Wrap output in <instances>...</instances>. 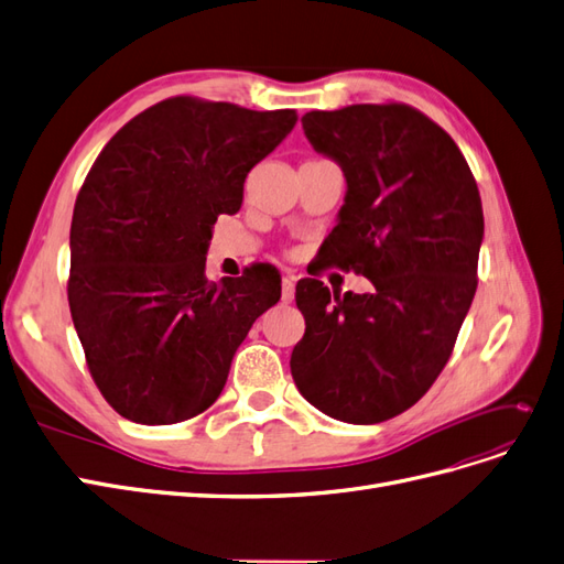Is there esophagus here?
Instances as JSON below:
<instances>
[{
	"label": "esophagus",
	"instance_id": "esophagus-1",
	"mask_svg": "<svg viewBox=\"0 0 564 564\" xmlns=\"http://www.w3.org/2000/svg\"><path fill=\"white\" fill-rule=\"evenodd\" d=\"M296 294V278L294 275H284L282 278V301L292 303Z\"/></svg>",
	"mask_w": 564,
	"mask_h": 564
}]
</instances>
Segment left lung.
I'll list each match as a JSON object with an SVG mask.
<instances>
[{"mask_svg":"<svg viewBox=\"0 0 564 564\" xmlns=\"http://www.w3.org/2000/svg\"><path fill=\"white\" fill-rule=\"evenodd\" d=\"M303 133L346 176L327 263L369 294L296 284L305 334L292 352L301 395L346 423H381L416 404L445 369L477 289L482 202L452 135L402 106L303 115Z\"/></svg>","mask_w":564,"mask_h":564,"instance_id":"8db88e82","label":"left lung"}]
</instances>
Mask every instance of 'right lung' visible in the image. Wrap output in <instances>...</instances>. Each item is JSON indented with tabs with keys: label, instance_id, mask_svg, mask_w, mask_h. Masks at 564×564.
<instances>
[{
	"label": "right lung",
	"instance_id": "add662e5",
	"mask_svg": "<svg viewBox=\"0 0 564 564\" xmlns=\"http://www.w3.org/2000/svg\"><path fill=\"white\" fill-rule=\"evenodd\" d=\"M296 119L176 96L135 115L94 162L73 212L67 301L117 414L143 425L202 414L256 317L280 301L275 270L216 284L204 263L216 218L240 212L247 174Z\"/></svg>",
	"mask_w": 564,
	"mask_h": 564
}]
</instances>
